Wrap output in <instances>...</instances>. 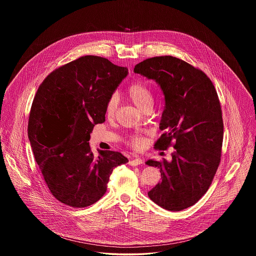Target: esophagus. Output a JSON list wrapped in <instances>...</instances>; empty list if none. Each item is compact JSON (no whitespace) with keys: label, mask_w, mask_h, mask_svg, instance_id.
Listing matches in <instances>:
<instances>
[{"label":"esophagus","mask_w":256,"mask_h":256,"mask_svg":"<svg viewBox=\"0 0 256 256\" xmlns=\"http://www.w3.org/2000/svg\"><path fill=\"white\" fill-rule=\"evenodd\" d=\"M128 164L130 165V166H138V165H141V164H143V160L141 158H135L132 159V160H130V162H128Z\"/></svg>","instance_id":"1"}]
</instances>
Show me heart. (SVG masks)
<instances>
[{
  "label": "heart",
  "instance_id": "heart-1",
  "mask_svg": "<svg viewBox=\"0 0 256 256\" xmlns=\"http://www.w3.org/2000/svg\"><path fill=\"white\" fill-rule=\"evenodd\" d=\"M128 98L132 102L139 110L146 112L150 111L154 104V97L150 87L142 82L136 80L130 84L126 91ZM118 108V100L115 95L108 98L106 104V116L108 119H113L116 116ZM126 144L134 150H139L146 146V139L142 135L134 134L126 138Z\"/></svg>",
  "mask_w": 256,
  "mask_h": 256
}]
</instances>
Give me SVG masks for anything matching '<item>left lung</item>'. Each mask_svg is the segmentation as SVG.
<instances>
[{"mask_svg":"<svg viewBox=\"0 0 256 256\" xmlns=\"http://www.w3.org/2000/svg\"><path fill=\"white\" fill-rule=\"evenodd\" d=\"M134 72L154 80L165 96L163 134L154 148H174L170 162L146 161L161 172L148 195L164 209L180 211L206 193L219 167L224 122L218 94L202 70L170 56L141 61Z\"/></svg>","mask_w":256,"mask_h":256,"instance_id":"left-lung-1","label":"left lung"}]
</instances>
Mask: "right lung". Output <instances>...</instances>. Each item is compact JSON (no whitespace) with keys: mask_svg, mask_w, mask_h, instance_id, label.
I'll list each match as a JSON object with an SVG mask.
<instances>
[{"mask_svg":"<svg viewBox=\"0 0 256 256\" xmlns=\"http://www.w3.org/2000/svg\"><path fill=\"white\" fill-rule=\"evenodd\" d=\"M128 73L108 58L84 56L52 71L37 89L28 135L46 185L66 206L97 202L113 169L128 161L113 150L95 158L88 142L95 124L106 121V104Z\"/></svg>","mask_w":256,"mask_h":256,"instance_id":"add662e5","label":"right lung"}]
</instances>
